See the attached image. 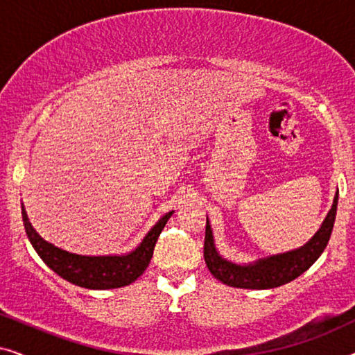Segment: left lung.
<instances>
[{
  "instance_id": "1",
  "label": "left lung",
  "mask_w": 355,
  "mask_h": 355,
  "mask_svg": "<svg viewBox=\"0 0 355 355\" xmlns=\"http://www.w3.org/2000/svg\"><path fill=\"white\" fill-rule=\"evenodd\" d=\"M338 196L339 192H336V196H334L331 210L328 211L320 230L315 232V236L307 244H304L295 250L266 257V259H260L254 261V263L247 265L232 263V261L223 259L218 254L211 226L207 218L203 257H205L208 270L221 283L241 289H271L295 279L304 271H307L317 261L318 257L323 254L324 247H327L329 241V236H331L334 218H336Z\"/></svg>"
}]
</instances>
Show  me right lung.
<instances>
[{
	"mask_svg": "<svg viewBox=\"0 0 355 355\" xmlns=\"http://www.w3.org/2000/svg\"><path fill=\"white\" fill-rule=\"evenodd\" d=\"M174 211H169L158 220L152 230L147 232L139 247L124 255H77L62 250L60 247L50 244L28 221L26 208L22 205V221L26 227L27 237L40 259L46 266L60 275L62 279L80 286L85 289H116L134 283L147 268L153 257V249L158 236L162 234L164 225Z\"/></svg>",
	"mask_w": 355,
	"mask_h": 355,
	"instance_id": "1",
	"label": "right lung"
}]
</instances>
